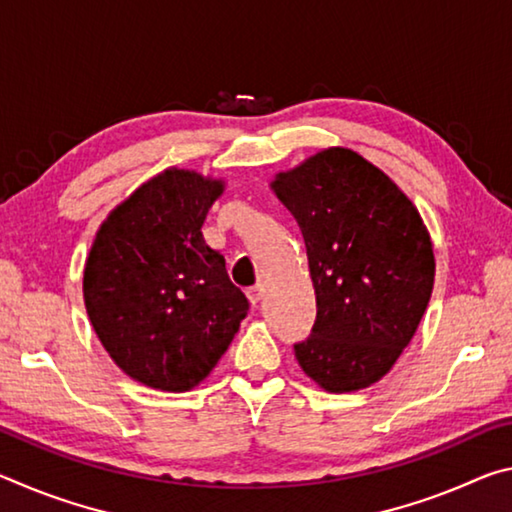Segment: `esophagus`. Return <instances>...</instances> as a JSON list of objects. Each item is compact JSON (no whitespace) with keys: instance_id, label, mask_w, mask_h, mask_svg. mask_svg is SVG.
Wrapping results in <instances>:
<instances>
[{"instance_id":"34e87169","label":"esophagus","mask_w":512,"mask_h":512,"mask_svg":"<svg viewBox=\"0 0 512 512\" xmlns=\"http://www.w3.org/2000/svg\"><path fill=\"white\" fill-rule=\"evenodd\" d=\"M246 293H248V300L253 302V305H257V302L264 298V284L259 282V284H255V287H250Z\"/></svg>"}]
</instances>
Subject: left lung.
Segmentation results:
<instances>
[{
  "mask_svg": "<svg viewBox=\"0 0 512 512\" xmlns=\"http://www.w3.org/2000/svg\"><path fill=\"white\" fill-rule=\"evenodd\" d=\"M275 196L307 246L316 323L293 345L329 393L375 384L411 343L433 289V246L420 212L384 171L332 146L277 173Z\"/></svg>",
  "mask_w": 512,
  "mask_h": 512,
  "instance_id": "obj_1",
  "label": "left lung"
}]
</instances>
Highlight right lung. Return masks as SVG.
<instances>
[{"label": "right lung", "mask_w": 512, "mask_h": 512, "mask_svg": "<svg viewBox=\"0 0 512 512\" xmlns=\"http://www.w3.org/2000/svg\"><path fill=\"white\" fill-rule=\"evenodd\" d=\"M223 180L158 173L101 223L83 271L90 323L128 377L183 393L219 363L248 314L203 221Z\"/></svg>", "instance_id": "add662e5"}]
</instances>
